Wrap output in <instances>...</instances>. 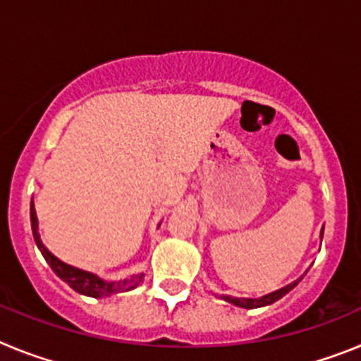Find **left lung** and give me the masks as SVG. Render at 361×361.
<instances>
[{"label":"left lung","mask_w":361,"mask_h":361,"mask_svg":"<svg viewBox=\"0 0 361 361\" xmlns=\"http://www.w3.org/2000/svg\"><path fill=\"white\" fill-rule=\"evenodd\" d=\"M320 237H324V228H322V231H320ZM300 280H302V276H300L298 280H295V282H293V283H289V286H286V288L279 289V291L269 293V295L260 296V298H233V296H228V295H222V298H224L226 302H229V304L238 305V307H244V309L264 307V305L273 304V302H276V300H280V298H282V296L288 295V293L291 291L293 288H296V283H298Z\"/></svg>","instance_id":"1"}]
</instances>
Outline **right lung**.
Returning a JSON list of instances; mask_svg holds the SVG:
<instances>
[{
    "label": "right lung",
    "mask_w": 361,
    "mask_h": 361,
    "mask_svg": "<svg viewBox=\"0 0 361 361\" xmlns=\"http://www.w3.org/2000/svg\"><path fill=\"white\" fill-rule=\"evenodd\" d=\"M30 224H32V235H34V240H36V245L39 247L44 260L49 262V266L52 267L54 273H56L63 282L68 283L73 291H78L86 296H94V298H103V296L116 295V293L132 291V289H135L137 286L142 282V275L130 276V279H124V280H116V282H106V280L99 279L97 275H94V273H90V271L78 269V267L68 266V264L61 262L57 257H54V255L44 247L43 242H41L34 200H30Z\"/></svg>",
    "instance_id": "1"
}]
</instances>
